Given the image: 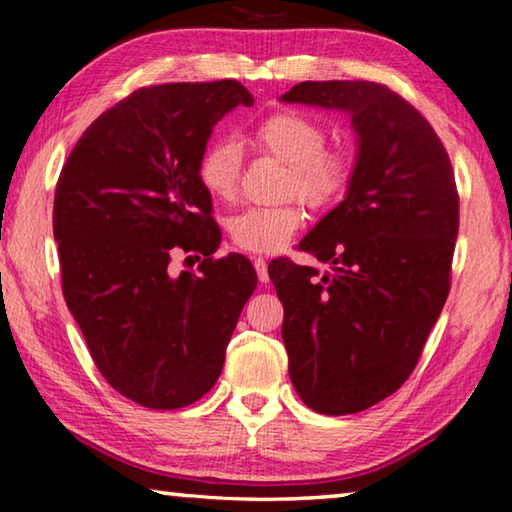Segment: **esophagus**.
Instances as JSON below:
<instances>
[{"mask_svg":"<svg viewBox=\"0 0 512 512\" xmlns=\"http://www.w3.org/2000/svg\"><path fill=\"white\" fill-rule=\"evenodd\" d=\"M253 264H255V271H257L259 282L266 284L268 282V264H266V259L264 257H255Z\"/></svg>","mask_w":512,"mask_h":512,"instance_id":"1","label":"esophagus"}]
</instances>
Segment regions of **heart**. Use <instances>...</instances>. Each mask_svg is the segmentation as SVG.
Instances as JSON below:
<instances>
[{
    "label": "heart",
    "instance_id": "heart-1",
    "mask_svg": "<svg viewBox=\"0 0 512 512\" xmlns=\"http://www.w3.org/2000/svg\"><path fill=\"white\" fill-rule=\"evenodd\" d=\"M259 149L289 167L287 192L311 207L336 201L350 180V158L341 149H327L325 126L296 110L264 119L253 135ZM241 151L235 140H216L201 155L198 176L205 189L219 198H232L239 185ZM302 225L298 205H250L232 216L230 235L239 248L275 253Z\"/></svg>",
    "mask_w": 512,
    "mask_h": 512
}]
</instances>
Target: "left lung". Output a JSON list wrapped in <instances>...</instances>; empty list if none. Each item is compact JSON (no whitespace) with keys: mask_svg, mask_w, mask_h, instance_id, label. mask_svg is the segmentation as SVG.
<instances>
[{"mask_svg":"<svg viewBox=\"0 0 512 512\" xmlns=\"http://www.w3.org/2000/svg\"><path fill=\"white\" fill-rule=\"evenodd\" d=\"M280 101L345 112L357 158L343 201L300 241L329 273L273 259L289 375L309 409L348 415L393 395L449 293L458 194L443 142L411 103L370 81H305Z\"/></svg>","mask_w":512,"mask_h":512,"instance_id":"1","label":"left lung"}]
</instances>
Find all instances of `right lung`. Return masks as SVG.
I'll return each instance as SVG.
<instances>
[{
  "mask_svg": "<svg viewBox=\"0 0 512 512\" xmlns=\"http://www.w3.org/2000/svg\"><path fill=\"white\" fill-rule=\"evenodd\" d=\"M255 99L239 81L133 92L92 121L54 198L65 302L101 375L146 409H183L216 384L257 275L244 255L212 259L221 230L198 162L212 128ZM178 249L198 274L168 273Z\"/></svg>",
  "mask_w": 512,
  "mask_h": 512,
  "instance_id": "1",
  "label": "right lung"
}]
</instances>
